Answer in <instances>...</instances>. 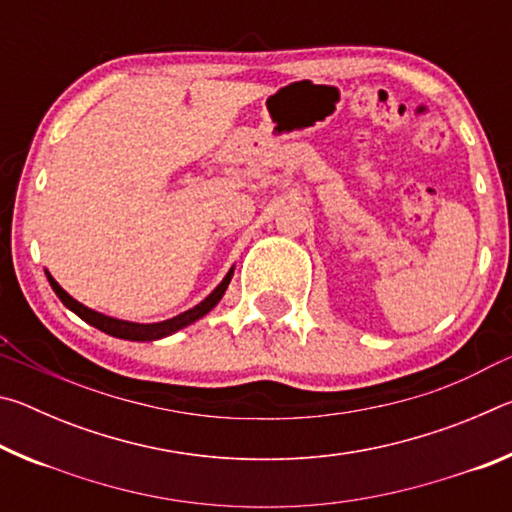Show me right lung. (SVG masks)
Masks as SVG:
<instances>
[{
    "instance_id": "add662e5",
    "label": "right lung",
    "mask_w": 512,
    "mask_h": 512,
    "mask_svg": "<svg viewBox=\"0 0 512 512\" xmlns=\"http://www.w3.org/2000/svg\"><path fill=\"white\" fill-rule=\"evenodd\" d=\"M45 273H47V280L51 284V289L56 291V296L60 300H63V305L67 309H72L76 316L85 320V323H90L92 327L101 329V332L115 336V339H124V341H158V339H164V336L178 332V329H183L187 325L196 323V320L203 318L205 314H210V311L216 305H219V300L223 298L225 289H228V284L232 280V273H235V266L230 268L228 275L223 277L219 287H216L203 302H198L196 307L183 311V314L173 316L169 320H162V323H131V320H119V318H112V316H103V314H99V311H94L90 307L81 305L79 300H74L63 287H60V284L54 280V277L49 275V271H45Z\"/></svg>"
}]
</instances>
